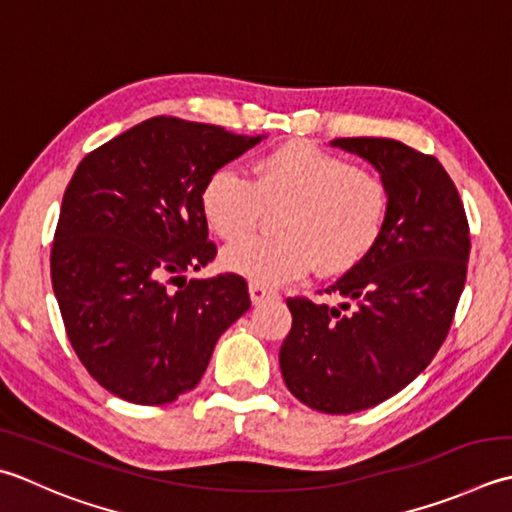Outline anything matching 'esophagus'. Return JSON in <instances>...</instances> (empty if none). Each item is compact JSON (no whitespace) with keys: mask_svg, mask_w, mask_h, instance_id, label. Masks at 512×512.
<instances>
[{"mask_svg":"<svg viewBox=\"0 0 512 512\" xmlns=\"http://www.w3.org/2000/svg\"><path fill=\"white\" fill-rule=\"evenodd\" d=\"M248 293H250V302H253L255 306L266 302V299H277L279 297L275 290H270V288H266L262 284H255V282L248 286Z\"/></svg>","mask_w":512,"mask_h":512,"instance_id":"esophagus-1","label":"esophagus"}]
</instances>
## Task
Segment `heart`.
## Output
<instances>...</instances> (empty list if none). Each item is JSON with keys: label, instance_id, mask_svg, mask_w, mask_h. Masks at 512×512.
<instances>
[{"label": "heart", "instance_id": "b5f03b06", "mask_svg": "<svg viewBox=\"0 0 512 512\" xmlns=\"http://www.w3.org/2000/svg\"><path fill=\"white\" fill-rule=\"evenodd\" d=\"M208 228L237 242L266 210H279L277 237H250L230 246L222 266L262 286H279L310 268L339 275L375 248L390 213V190L382 177L355 168L308 142L270 148L250 166V182L222 168L199 195Z\"/></svg>", "mask_w": 512, "mask_h": 512}]
</instances>
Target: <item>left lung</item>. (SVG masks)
<instances>
[{
    "label": "left lung",
    "mask_w": 512,
    "mask_h": 512,
    "mask_svg": "<svg viewBox=\"0 0 512 512\" xmlns=\"http://www.w3.org/2000/svg\"><path fill=\"white\" fill-rule=\"evenodd\" d=\"M330 146L382 175L390 213L375 248L326 288L342 304L286 299L293 328L279 366L299 402L348 415L382 404L433 362L464 290L470 233L453 179L433 155L386 137Z\"/></svg>",
    "instance_id": "left-lung-1"
}]
</instances>
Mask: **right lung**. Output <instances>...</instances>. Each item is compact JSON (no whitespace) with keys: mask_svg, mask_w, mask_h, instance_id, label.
<instances>
[{"mask_svg":"<svg viewBox=\"0 0 512 512\" xmlns=\"http://www.w3.org/2000/svg\"><path fill=\"white\" fill-rule=\"evenodd\" d=\"M262 139L150 117L77 166L50 277L79 362L108 393L142 406L175 402L250 308L244 277L186 282L184 273L217 255L199 204L206 179Z\"/></svg>","mask_w":512,"mask_h":512,"instance_id":"right-lung-1","label":"right lung"}]
</instances>
